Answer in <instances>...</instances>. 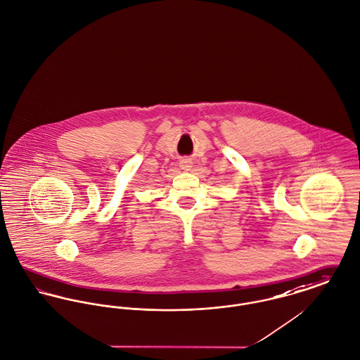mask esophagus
Masks as SVG:
<instances>
[{
  "mask_svg": "<svg viewBox=\"0 0 360 360\" xmlns=\"http://www.w3.org/2000/svg\"><path fill=\"white\" fill-rule=\"evenodd\" d=\"M181 168L184 169V170H190V168H191V161L190 160H183L181 161Z\"/></svg>",
  "mask_w": 360,
  "mask_h": 360,
  "instance_id": "obj_1",
  "label": "esophagus"
}]
</instances>
